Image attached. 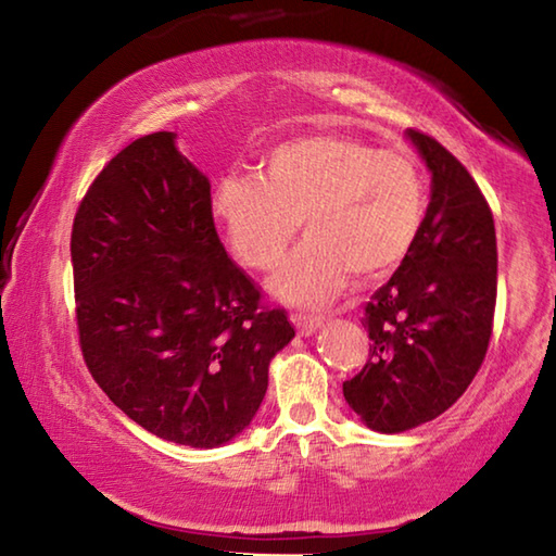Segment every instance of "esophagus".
Returning a JSON list of instances; mask_svg holds the SVG:
<instances>
[{
  "instance_id": "esophagus-1",
  "label": "esophagus",
  "mask_w": 556,
  "mask_h": 556,
  "mask_svg": "<svg viewBox=\"0 0 556 556\" xmlns=\"http://www.w3.org/2000/svg\"><path fill=\"white\" fill-rule=\"evenodd\" d=\"M291 323L299 328L301 336H311L323 326V316H316V313H291Z\"/></svg>"
}]
</instances>
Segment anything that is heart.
Masks as SVG:
<instances>
[{
	"label": "heart",
	"mask_w": 556,
	"mask_h": 556,
	"mask_svg": "<svg viewBox=\"0 0 556 556\" xmlns=\"http://www.w3.org/2000/svg\"><path fill=\"white\" fill-rule=\"evenodd\" d=\"M428 194L416 160L345 136H306L277 146L262 175H228L211 214L243 265L267 271L294 240H308L269 281L294 306H320L348 275L387 277L416 245Z\"/></svg>",
	"instance_id": "1"
}]
</instances>
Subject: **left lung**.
I'll list each match as a JSON object with an SVG mask.
<instances>
[{"instance_id": "1", "label": "left lung", "mask_w": 556, "mask_h": 556, "mask_svg": "<svg viewBox=\"0 0 556 556\" xmlns=\"http://www.w3.org/2000/svg\"><path fill=\"white\" fill-rule=\"evenodd\" d=\"M432 194L408 257L365 306L369 359L342 383L350 408L379 432H403L457 401L486 357L496 311V228L457 157L408 128Z\"/></svg>"}]
</instances>
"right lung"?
I'll list each match as a JSON object with an SVG mask.
<instances>
[{"mask_svg": "<svg viewBox=\"0 0 556 556\" xmlns=\"http://www.w3.org/2000/svg\"><path fill=\"white\" fill-rule=\"evenodd\" d=\"M70 252L79 348L114 406L177 445L243 432L294 326L228 257L208 179L175 134L109 160L79 201Z\"/></svg>", "mask_w": 556, "mask_h": 556, "instance_id": "obj_1", "label": "right lung"}]
</instances>
